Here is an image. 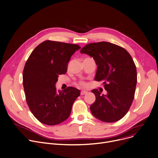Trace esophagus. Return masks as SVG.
<instances>
[{
    "label": "esophagus",
    "instance_id": "esophagus-1",
    "mask_svg": "<svg viewBox=\"0 0 158 158\" xmlns=\"http://www.w3.org/2000/svg\"><path fill=\"white\" fill-rule=\"evenodd\" d=\"M87 93H88V92L86 91H81V95H84V94H86Z\"/></svg>",
    "mask_w": 158,
    "mask_h": 158
}]
</instances>
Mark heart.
<instances>
[{"instance_id":"obj_1","label":"heart","mask_w":158,"mask_h":158,"mask_svg":"<svg viewBox=\"0 0 158 158\" xmlns=\"http://www.w3.org/2000/svg\"><path fill=\"white\" fill-rule=\"evenodd\" d=\"M79 85L80 86H81V87H84V86H85V85H86V84H85V82H84V81H80L79 82Z\"/></svg>"}]
</instances>
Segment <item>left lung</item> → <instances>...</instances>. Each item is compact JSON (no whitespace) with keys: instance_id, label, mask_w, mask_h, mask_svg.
<instances>
[{"instance_id":"1","label":"left lung","mask_w":158,"mask_h":158,"mask_svg":"<svg viewBox=\"0 0 158 158\" xmlns=\"http://www.w3.org/2000/svg\"><path fill=\"white\" fill-rule=\"evenodd\" d=\"M81 53L93 57L98 65L94 80L103 81L106 95H100L98 89L91 91L96 100L90 106L92 114L106 123L122 119L128 112L134 97L137 81L135 63L124 48L108 42L86 44Z\"/></svg>"}]
</instances>
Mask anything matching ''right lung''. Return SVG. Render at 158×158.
<instances>
[{"label": "right lung", "mask_w": 158, "mask_h": 158, "mask_svg": "<svg viewBox=\"0 0 158 158\" xmlns=\"http://www.w3.org/2000/svg\"><path fill=\"white\" fill-rule=\"evenodd\" d=\"M77 44L45 40L29 56L23 72V85L28 107L40 123L56 125L65 121L80 91L68 87L58 91L59 75L67 71L72 55L79 49Z\"/></svg>", "instance_id": "add662e5"}]
</instances>
